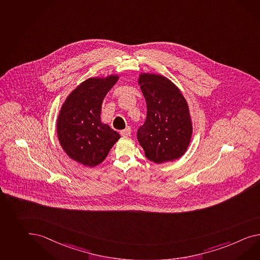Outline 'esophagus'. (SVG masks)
I'll list each match as a JSON object with an SVG mask.
<instances>
[{"mask_svg": "<svg viewBox=\"0 0 260 260\" xmlns=\"http://www.w3.org/2000/svg\"><path fill=\"white\" fill-rule=\"evenodd\" d=\"M130 134H131V128L129 126L126 127L124 130H121V131H120V135H121L122 137H129Z\"/></svg>", "mask_w": 260, "mask_h": 260, "instance_id": "34e87169", "label": "esophagus"}]
</instances>
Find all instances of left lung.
<instances>
[{
    "label": "left lung",
    "mask_w": 260,
    "mask_h": 260,
    "mask_svg": "<svg viewBox=\"0 0 260 260\" xmlns=\"http://www.w3.org/2000/svg\"><path fill=\"white\" fill-rule=\"evenodd\" d=\"M139 85L147 105L146 120L138 140L150 161L178 159L189 145L192 122L185 97L172 81L159 74H140Z\"/></svg>",
    "instance_id": "1"
}]
</instances>
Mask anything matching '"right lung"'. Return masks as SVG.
Returning <instances> with one entry per match:
<instances>
[{"label": "right lung", "mask_w": 260, "mask_h": 260, "mask_svg": "<svg viewBox=\"0 0 260 260\" xmlns=\"http://www.w3.org/2000/svg\"><path fill=\"white\" fill-rule=\"evenodd\" d=\"M119 75L88 78L74 88L60 109L56 132L64 152L87 167L106 159L120 135L101 120L102 104Z\"/></svg>", "instance_id": "1"}]
</instances>
